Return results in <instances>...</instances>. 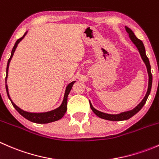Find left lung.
<instances>
[{
	"mask_svg": "<svg viewBox=\"0 0 159 159\" xmlns=\"http://www.w3.org/2000/svg\"><path fill=\"white\" fill-rule=\"evenodd\" d=\"M125 29L127 30L128 33L129 34V36L131 40L132 41V42L134 43V44L136 45V47L138 48L139 49V53H140L141 56H142V58L143 59L144 62L145 63V65L147 67V70H148V91H147L146 94H145V98H143V100L134 108V109L129 111H125V112H122L121 114H118V115H109V114H105L103 113V112H101L99 111L96 110L95 108H93V106L91 105V104L90 103V107H91V110L93 111L94 114H95L97 116H98L99 118H103V119H106V120H109V121H123V120H127L129 119L130 118H131L132 116H134L136 113L139 111L142 108V107L144 106V105L146 102L147 99H148V97L150 94L151 91V89H152V72H151V66H150V63H149V60L148 58V57L146 56V54H145V46H144L143 43L141 40H139L137 37L134 35V32L132 31L128 27H125Z\"/></svg>",
	"mask_w": 159,
	"mask_h": 159,
	"instance_id": "8db88e82",
	"label": "left lung"
}]
</instances>
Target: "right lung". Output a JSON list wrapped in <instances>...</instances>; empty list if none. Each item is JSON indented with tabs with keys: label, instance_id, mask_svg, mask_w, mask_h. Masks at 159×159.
Masks as SVG:
<instances>
[{
	"label": "right lung",
	"instance_id": "1",
	"mask_svg": "<svg viewBox=\"0 0 159 159\" xmlns=\"http://www.w3.org/2000/svg\"><path fill=\"white\" fill-rule=\"evenodd\" d=\"M26 33L23 35L20 38H19L18 40H17V41L14 44V48H13L12 51H11V55L10 57V58L8 59V61H7V70H6V78H5V81L7 82V72H8V67H9V64H10V61L11 60V57H13V54H14V51H15L16 48H17V44L18 43L21 41L22 39L24 38V37L25 36ZM75 81H73V82L70 83L66 88V91H65V97H64V100L63 102H62L61 105L59 108H56V109L51 111L48 112H45V113H30V112H27L25 111L21 110L20 108H19L17 105H15V104L11 101L10 96H9L8 94V89H7V85L6 84V91H7V96H8L9 99L11 100V103H12L13 106L14 107L16 110L20 113V115H21L24 118H25L26 119L29 120V121H32V122L34 123H38V124H46V123H50V122H53V121H57V120L61 119L62 117L64 116L65 113H66L67 111V103H68V94L70 93V90L72 89V86H73L74 83Z\"/></svg>",
	"mask_w": 159,
	"mask_h": 159
}]
</instances>
